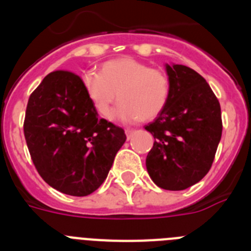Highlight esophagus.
<instances>
[{
	"mask_svg": "<svg viewBox=\"0 0 251 251\" xmlns=\"http://www.w3.org/2000/svg\"><path fill=\"white\" fill-rule=\"evenodd\" d=\"M133 133H134V130H133V129H126V136H127L128 139L132 138Z\"/></svg>",
	"mask_w": 251,
	"mask_h": 251,
	"instance_id": "esophagus-1",
	"label": "esophagus"
}]
</instances>
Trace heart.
Here are the masks:
<instances>
[{
  "instance_id": "heart-1",
  "label": "heart",
  "mask_w": 251,
  "mask_h": 251,
  "mask_svg": "<svg viewBox=\"0 0 251 251\" xmlns=\"http://www.w3.org/2000/svg\"><path fill=\"white\" fill-rule=\"evenodd\" d=\"M83 86L94 110L103 118L109 119L115 101H121L115 118L126 123L156 118L170 98L167 75L130 57L106 61L99 73H85Z\"/></svg>"
}]
</instances>
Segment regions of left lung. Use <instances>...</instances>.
I'll list each match as a JSON object with an SVG mask.
<instances>
[{"label":"left lung","instance_id":"left-lung-1","mask_svg":"<svg viewBox=\"0 0 251 251\" xmlns=\"http://www.w3.org/2000/svg\"><path fill=\"white\" fill-rule=\"evenodd\" d=\"M170 98L165 109L146 126L154 143L146 166L158 187L181 191L206 176L223 133L220 103L194 69L166 64Z\"/></svg>","mask_w":251,"mask_h":251}]
</instances>
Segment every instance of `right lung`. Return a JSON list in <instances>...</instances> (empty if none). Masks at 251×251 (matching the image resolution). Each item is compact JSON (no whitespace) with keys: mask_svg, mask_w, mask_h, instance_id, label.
Here are the masks:
<instances>
[{"mask_svg":"<svg viewBox=\"0 0 251 251\" xmlns=\"http://www.w3.org/2000/svg\"><path fill=\"white\" fill-rule=\"evenodd\" d=\"M24 133L43 179L70 196H88L104 182L127 139L121 127L99 118L80 76L52 72L32 92Z\"/></svg>","mask_w":251,"mask_h":251,"instance_id":"obj_1","label":"right lung"}]
</instances>
